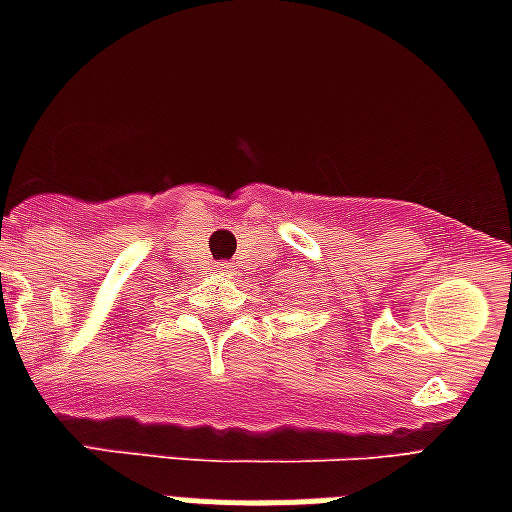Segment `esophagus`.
Returning a JSON list of instances; mask_svg holds the SVG:
<instances>
[{"instance_id":"1","label":"esophagus","mask_w":512,"mask_h":512,"mask_svg":"<svg viewBox=\"0 0 512 512\" xmlns=\"http://www.w3.org/2000/svg\"><path fill=\"white\" fill-rule=\"evenodd\" d=\"M213 270L218 272V275H225V277L232 275V265H230V262H223V265H215Z\"/></svg>"}]
</instances>
